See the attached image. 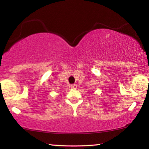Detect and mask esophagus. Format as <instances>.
Instances as JSON below:
<instances>
[{"label":"esophagus","instance_id":"esophagus-1","mask_svg":"<svg viewBox=\"0 0 149 149\" xmlns=\"http://www.w3.org/2000/svg\"><path fill=\"white\" fill-rule=\"evenodd\" d=\"M70 87L72 89H74V90H75V89L77 88V85L76 84H72V85L70 86Z\"/></svg>","mask_w":149,"mask_h":149}]
</instances>
